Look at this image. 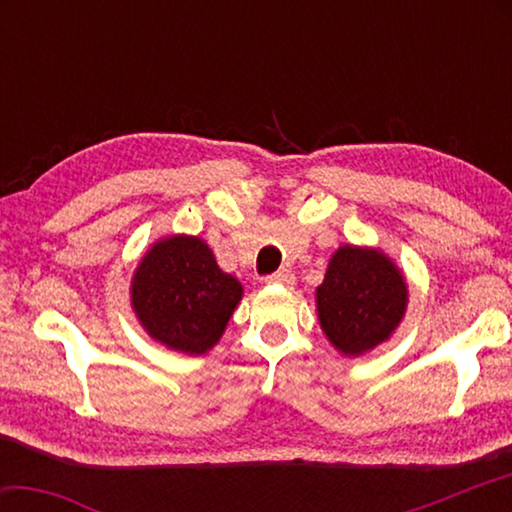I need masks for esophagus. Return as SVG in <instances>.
<instances>
[{
    "instance_id": "obj_1",
    "label": "esophagus",
    "mask_w": 512,
    "mask_h": 512,
    "mask_svg": "<svg viewBox=\"0 0 512 512\" xmlns=\"http://www.w3.org/2000/svg\"><path fill=\"white\" fill-rule=\"evenodd\" d=\"M268 284H282V287H291L293 282H296V275H293L289 268H280V271H275L273 275L266 277Z\"/></svg>"
}]
</instances>
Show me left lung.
Wrapping results in <instances>:
<instances>
[{
	"label": "left lung",
	"instance_id": "left-lung-1",
	"mask_svg": "<svg viewBox=\"0 0 512 512\" xmlns=\"http://www.w3.org/2000/svg\"><path fill=\"white\" fill-rule=\"evenodd\" d=\"M406 282L379 250L343 246L316 289L318 318L343 354H363L391 336L406 309Z\"/></svg>",
	"mask_w": 512,
	"mask_h": 512
}]
</instances>
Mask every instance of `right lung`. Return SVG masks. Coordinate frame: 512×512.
I'll return each mask as SVG.
<instances>
[{
    "label": "right lung",
    "mask_w": 512,
    "mask_h": 512,
    "mask_svg": "<svg viewBox=\"0 0 512 512\" xmlns=\"http://www.w3.org/2000/svg\"><path fill=\"white\" fill-rule=\"evenodd\" d=\"M241 284L223 273L198 237H169L155 244L133 277V309L155 341L203 354L221 339L241 300Z\"/></svg>",
    "instance_id": "1"
}]
</instances>
